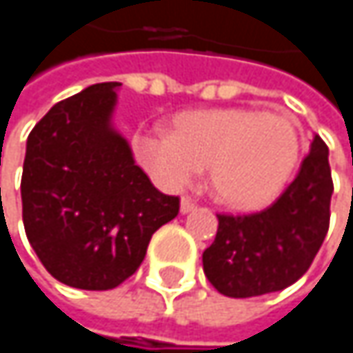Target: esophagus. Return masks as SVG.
I'll list each match as a JSON object with an SVG mask.
<instances>
[{"mask_svg":"<svg viewBox=\"0 0 353 353\" xmlns=\"http://www.w3.org/2000/svg\"><path fill=\"white\" fill-rule=\"evenodd\" d=\"M194 208H196V202H194L190 196H183L181 202H179V210L185 214V212H190V210H194Z\"/></svg>","mask_w":353,"mask_h":353,"instance_id":"obj_1","label":"esophagus"}]
</instances>
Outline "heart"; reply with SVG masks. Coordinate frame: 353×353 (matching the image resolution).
Returning a JSON list of instances; mask_svg holds the SVG:
<instances>
[{
	"mask_svg": "<svg viewBox=\"0 0 353 353\" xmlns=\"http://www.w3.org/2000/svg\"><path fill=\"white\" fill-rule=\"evenodd\" d=\"M134 151L163 188L179 190L208 168L214 196L233 208H259L288 183L301 159V130L286 114L257 108L188 110L170 132H139Z\"/></svg>",
	"mask_w": 353,
	"mask_h": 353,
	"instance_id": "1",
	"label": "heart"
}]
</instances>
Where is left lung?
<instances>
[{
	"label": "left lung",
	"mask_w": 353,
	"mask_h": 353,
	"mask_svg": "<svg viewBox=\"0 0 353 353\" xmlns=\"http://www.w3.org/2000/svg\"><path fill=\"white\" fill-rule=\"evenodd\" d=\"M333 179L321 137L274 204L251 214H216L212 245L202 253L208 282L225 296L251 299L294 284L313 263L331 216Z\"/></svg>",
	"instance_id": "8db88e82"
}]
</instances>
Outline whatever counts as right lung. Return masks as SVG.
Here are the masks:
<instances>
[{"instance_id":"obj_1","label":"right lung","mask_w":353,"mask_h":353,"mask_svg":"<svg viewBox=\"0 0 353 353\" xmlns=\"http://www.w3.org/2000/svg\"><path fill=\"white\" fill-rule=\"evenodd\" d=\"M106 81L54 104L32 128L22 172V219L46 272L81 290H110L145 259L179 198L159 192L112 130Z\"/></svg>"}]
</instances>
